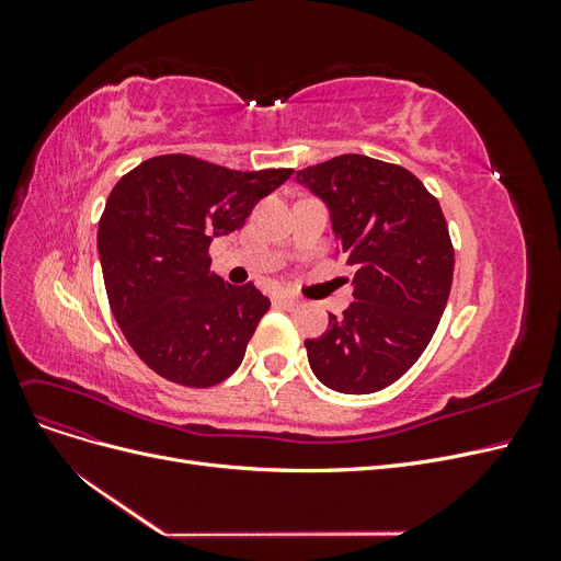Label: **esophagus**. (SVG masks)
Instances as JSON below:
<instances>
[{
  "label": "esophagus",
  "mask_w": 561,
  "mask_h": 561,
  "mask_svg": "<svg viewBox=\"0 0 561 561\" xmlns=\"http://www.w3.org/2000/svg\"><path fill=\"white\" fill-rule=\"evenodd\" d=\"M274 299L278 304H283V307H287V309H293V307H297V304H299V299H295L293 295H287V293H278Z\"/></svg>",
  "instance_id": "34e87169"
}]
</instances>
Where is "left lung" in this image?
<instances>
[{
    "label": "left lung",
    "mask_w": 561,
    "mask_h": 561,
    "mask_svg": "<svg viewBox=\"0 0 561 561\" xmlns=\"http://www.w3.org/2000/svg\"><path fill=\"white\" fill-rule=\"evenodd\" d=\"M297 182L328 208L353 268V304L304 342L309 365L336 393H377L419 360L445 313L454 250L443 208L410 171L363 154L304 168Z\"/></svg>",
    "instance_id": "1"
}]
</instances>
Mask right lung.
<instances>
[{
  "instance_id": "obj_1",
  "label": "right lung",
  "mask_w": 561,
  "mask_h": 561,
  "mask_svg": "<svg viewBox=\"0 0 561 561\" xmlns=\"http://www.w3.org/2000/svg\"><path fill=\"white\" fill-rule=\"evenodd\" d=\"M293 173L165 154L114 184L98 225L105 290L128 344L163 379L208 388L243 363L271 301L252 283L213 274L208 248Z\"/></svg>"
}]
</instances>
